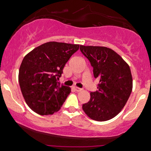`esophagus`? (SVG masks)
I'll list each match as a JSON object with an SVG mask.
<instances>
[{
	"label": "esophagus",
	"instance_id": "34e87169",
	"mask_svg": "<svg viewBox=\"0 0 151 151\" xmlns=\"http://www.w3.org/2000/svg\"><path fill=\"white\" fill-rule=\"evenodd\" d=\"M74 89H75V91H77V92H80V91H81L82 90H83L82 88H78V87H74Z\"/></svg>",
	"mask_w": 151,
	"mask_h": 151
}]
</instances>
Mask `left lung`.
Returning a JSON list of instances; mask_svg holds the SVG:
<instances>
[{
  "instance_id": "8db88e82",
  "label": "left lung",
  "mask_w": 151,
  "mask_h": 151,
  "mask_svg": "<svg viewBox=\"0 0 151 151\" xmlns=\"http://www.w3.org/2000/svg\"><path fill=\"white\" fill-rule=\"evenodd\" d=\"M80 50L93 67L94 78L99 81L98 90L90 93L89 101L82 108L93 120H110L120 113L131 94L129 66L116 52L105 46H80Z\"/></svg>"
}]
</instances>
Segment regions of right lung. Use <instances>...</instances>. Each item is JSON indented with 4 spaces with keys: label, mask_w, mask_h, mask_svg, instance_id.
<instances>
[{
    "label": "right lung",
    "mask_w": 151,
    "mask_h": 151,
    "mask_svg": "<svg viewBox=\"0 0 151 151\" xmlns=\"http://www.w3.org/2000/svg\"><path fill=\"white\" fill-rule=\"evenodd\" d=\"M80 45L47 42L28 53L19 70L22 94L31 110L41 116L61 108L71 91L57 81L71 56Z\"/></svg>",
    "instance_id": "1"
}]
</instances>
